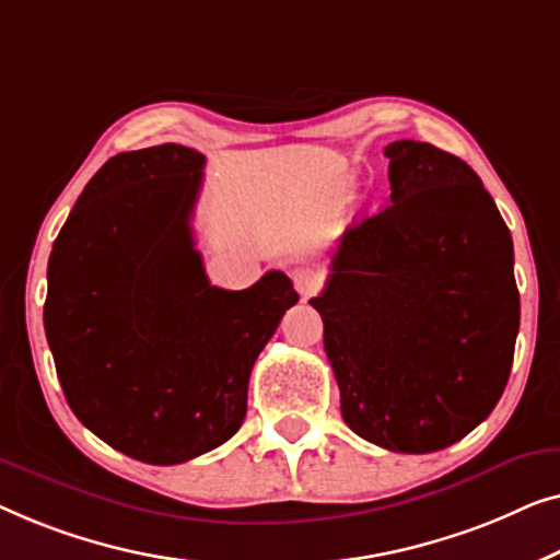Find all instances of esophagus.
<instances>
[{"instance_id":"1","label":"esophagus","mask_w":560,"mask_h":560,"mask_svg":"<svg viewBox=\"0 0 560 560\" xmlns=\"http://www.w3.org/2000/svg\"><path fill=\"white\" fill-rule=\"evenodd\" d=\"M291 281H294V289L302 296H312L322 287V277L310 266H299V269L291 271Z\"/></svg>"}]
</instances>
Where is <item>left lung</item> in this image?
<instances>
[{
    "label": "left lung",
    "mask_w": 560,
    "mask_h": 560,
    "mask_svg": "<svg viewBox=\"0 0 560 560\" xmlns=\"http://www.w3.org/2000/svg\"><path fill=\"white\" fill-rule=\"evenodd\" d=\"M390 205L345 231L310 304L342 419L370 444L429 454L505 390L520 327L513 238L477 172L434 144L385 147Z\"/></svg>",
    "instance_id": "left-lung-1"
}]
</instances>
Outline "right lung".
Wrapping results in <instances>:
<instances>
[{
    "label": "right lung",
    "mask_w": 560,
    "mask_h": 560,
    "mask_svg": "<svg viewBox=\"0 0 560 560\" xmlns=\"http://www.w3.org/2000/svg\"><path fill=\"white\" fill-rule=\"evenodd\" d=\"M205 156L121 152L70 210L47 264L45 335L78 421L147 464L225 444L246 416L258 352L299 302L287 273L212 287L195 250Z\"/></svg>",
    "instance_id": "1"
}]
</instances>
